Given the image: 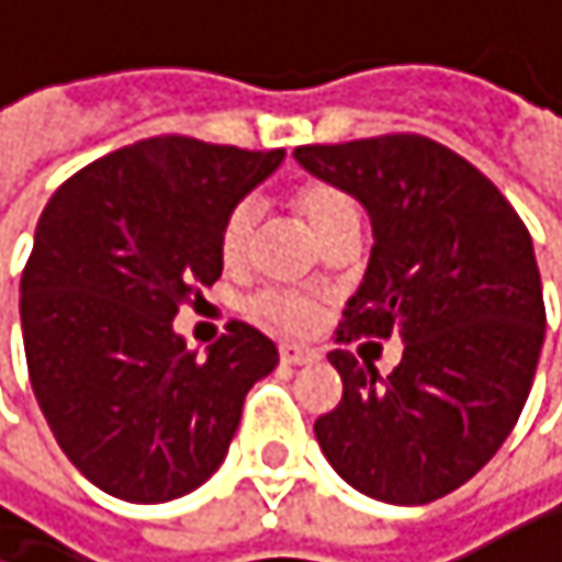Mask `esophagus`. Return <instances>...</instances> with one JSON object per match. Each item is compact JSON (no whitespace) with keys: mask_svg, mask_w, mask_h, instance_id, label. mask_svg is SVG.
Segmentation results:
<instances>
[{"mask_svg":"<svg viewBox=\"0 0 562 562\" xmlns=\"http://www.w3.org/2000/svg\"><path fill=\"white\" fill-rule=\"evenodd\" d=\"M279 359H283L286 366H306V362H316L319 352L313 346H300V342H283L279 346Z\"/></svg>","mask_w":562,"mask_h":562,"instance_id":"obj_1","label":"esophagus"}]
</instances>
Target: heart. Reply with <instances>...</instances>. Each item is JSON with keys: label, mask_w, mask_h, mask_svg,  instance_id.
<instances>
[{"label": "heart", "mask_w": 562, "mask_h": 562, "mask_svg": "<svg viewBox=\"0 0 562 562\" xmlns=\"http://www.w3.org/2000/svg\"><path fill=\"white\" fill-rule=\"evenodd\" d=\"M293 206L306 216V223L323 239L336 226H342L349 220H359L356 200L342 187H336L329 180H303V183H296L293 187ZM256 220H259V210H256V203L249 196L236 200L226 210V216L220 223V233H216V252H220V262L226 269L246 266V259L252 252ZM246 310H249L252 319H259L262 326H269L276 333H306L319 319V296L303 293V290H262L246 303Z\"/></svg>", "instance_id": "obj_1"}]
</instances>
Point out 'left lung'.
Returning <instances> with one entry per match:
<instances>
[{"instance_id":"8db88e82","label":"left lung","mask_w":562,"mask_h":562,"mask_svg":"<svg viewBox=\"0 0 562 562\" xmlns=\"http://www.w3.org/2000/svg\"><path fill=\"white\" fill-rule=\"evenodd\" d=\"M296 160L359 196L372 259L339 342L405 339L382 382L333 349L342 402L316 422L329 464L385 504H431L507 441L533 385L547 310L533 243L507 196L425 134L296 147Z\"/></svg>"}]
</instances>
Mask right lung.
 <instances>
[{
    "instance_id": "obj_1",
    "label": "right lung",
    "mask_w": 562,
    "mask_h": 562,
    "mask_svg": "<svg viewBox=\"0 0 562 562\" xmlns=\"http://www.w3.org/2000/svg\"><path fill=\"white\" fill-rule=\"evenodd\" d=\"M286 157L164 134L68 177L22 269V342L38 408L68 461L104 494L164 504L226 458L243 398L279 362L229 323L206 359L173 316L213 286L226 210Z\"/></svg>"
}]
</instances>
